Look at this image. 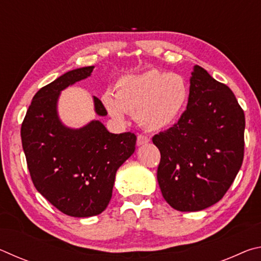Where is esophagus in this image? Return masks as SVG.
Listing matches in <instances>:
<instances>
[{
	"label": "esophagus",
	"mask_w": 261,
	"mask_h": 261,
	"mask_svg": "<svg viewBox=\"0 0 261 261\" xmlns=\"http://www.w3.org/2000/svg\"><path fill=\"white\" fill-rule=\"evenodd\" d=\"M149 143V137L146 135H138L137 137V145L138 146H141V145H145Z\"/></svg>",
	"instance_id": "1"
}]
</instances>
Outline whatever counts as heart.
<instances>
[{
    "label": "heart",
    "mask_w": 261,
    "mask_h": 261,
    "mask_svg": "<svg viewBox=\"0 0 261 261\" xmlns=\"http://www.w3.org/2000/svg\"><path fill=\"white\" fill-rule=\"evenodd\" d=\"M189 88L177 73L148 70L118 81L115 96L107 92L102 102L110 116L124 120V113L138 117L148 130L156 131L173 125L188 105Z\"/></svg>",
    "instance_id": "b5f03b06"
}]
</instances>
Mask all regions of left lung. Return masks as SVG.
I'll return each instance as SVG.
<instances>
[{
  "instance_id": "1",
  "label": "left lung",
  "mask_w": 261,
  "mask_h": 261,
  "mask_svg": "<svg viewBox=\"0 0 261 261\" xmlns=\"http://www.w3.org/2000/svg\"><path fill=\"white\" fill-rule=\"evenodd\" d=\"M245 116L235 94L199 65L177 123L152 138L161 160L158 182L173 208L196 212L223 198L244 158Z\"/></svg>"
}]
</instances>
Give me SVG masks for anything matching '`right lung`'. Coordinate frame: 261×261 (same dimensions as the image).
<instances>
[{
    "instance_id": "1",
    "label": "right lung",
    "mask_w": 261,
    "mask_h": 261,
    "mask_svg": "<svg viewBox=\"0 0 261 261\" xmlns=\"http://www.w3.org/2000/svg\"><path fill=\"white\" fill-rule=\"evenodd\" d=\"M94 67L71 70L41 87L21 123V144L35 189L62 213L87 218L106 210L112 198L115 175L135 152L132 132L115 135L99 121L69 129L57 117L62 90L91 76ZM95 112L107 115L94 96Z\"/></svg>"
}]
</instances>
